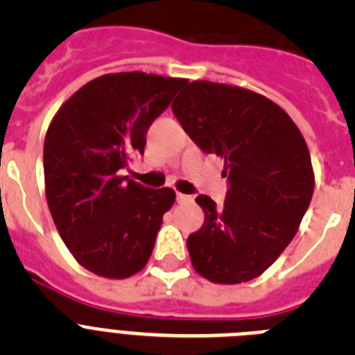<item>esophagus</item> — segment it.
Segmentation results:
<instances>
[{
    "instance_id": "esophagus-1",
    "label": "esophagus",
    "mask_w": 355,
    "mask_h": 355,
    "mask_svg": "<svg viewBox=\"0 0 355 355\" xmlns=\"http://www.w3.org/2000/svg\"><path fill=\"white\" fill-rule=\"evenodd\" d=\"M175 199H178V202H192L193 197L184 196V193H178V196H175Z\"/></svg>"
}]
</instances>
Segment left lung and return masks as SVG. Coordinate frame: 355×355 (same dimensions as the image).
<instances>
[{
  "label": "left lung",
  "instance_id": "obj_1",
  "mask_svg": "<svg viewBox=\"0 0 355 355\" xmlns=\"http://www.w3.org/2000/svg\"><path fill=\"white\" fill-rule=\"evenodd\" d=\"M188 137L224 158L222 208L199 196L205 224L187 240L199 275L216 284L258 277L299 231L315 172L302 133L268 97L234 85L192 81L172 103Z\"/></svg>",
  "mask_w": 355,
  "mask_h": 355
}]
</instances>
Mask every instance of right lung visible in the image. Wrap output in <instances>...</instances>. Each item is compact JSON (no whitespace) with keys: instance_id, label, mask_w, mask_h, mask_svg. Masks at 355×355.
<instances>
[{"instance_id":"obj_1","label":"right lung","mask_w":355,"mask_h":355,"mask_svg":"<svg viewBox=\"0 0 355 355\" xmlns=\"http://www.w3.org/2000/svg\"><path fill=\"white\" fill-rule=\"evenodd\" d=\"M187 83L139 71L103 74L72 94L49 124V211L69 252L99 277H131L149 261L175 192L146 188L121 171L144 153L149 126Z\"/></svg>"}]
</instances>
